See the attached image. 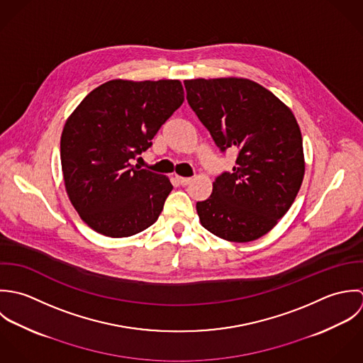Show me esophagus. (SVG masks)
<instances>
[{"instance_id": "1", "label": "esophagus", "mask_w": 363, "mask_h": 363, "mask_svg": "<svg viewBox=\"0 0 363 363\" xmlns=\"http://www.w3.org/2000/svg\"><path fill=\"white\" fill-rule=\"evenodd\" d=\"M177 181H178V184H179V185H188V184L192 181V178H186V177H177Z\"/></svg>"}]
</instances>
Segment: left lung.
Here are the masks:
<instances>
[{"instance_id": "8db88e82", "label": "left lung", "mask_w": 363, "mask_h": 363, "mask_svg": "<svg viewBox=\"0 0 363 363\" xmlns=\"http://www.w3.org/2000/svg\"><path fill=\"white\" fill-rule=\"evenodd\" d=\"M186 99L235 167L221 172L212 195L196 203L202 225L223 240L247 242L267 234L289 211L304 175L303 142L289 108L247 78L184 81Z\"/></svg>"}]
</instances>
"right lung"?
<instances>
[{
    "mask_svg": "<svg viewBox=\"0 0 363 363\" xmlns=\"http://www.w3.org/2000/svg\"><path fill=\"white\" fill-rule=\"evenodd\" d=\"M182 102L178 79H112L91 91L67 119L60 142L65 185L92 230L129 237L158 218L172 185L132 161Z\"/></svg>",
    "mask_w": 363,
    "mask_h": 363,
    "instance_id": "1",
    "label": "right lung"
}]
</instances>
